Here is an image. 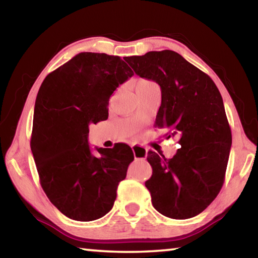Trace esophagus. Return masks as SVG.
<instances>
[{"mask_svg": "<svg viewBox=\"0 0 258 258\" xmlns=\"http://www.w3.org/2000/svg\"><path fill=\"white\" fill-rule=\"evenodd\" d=\"M132 150L134 154V158L139 160H145L147 158L148 150L145 147L141 145H138V143H133L132 145Z\"/></svg>", "mask_w": 258, "mask_h": 258, "instance_id": "obj_1", "label": "esophagus"}]
</instances>
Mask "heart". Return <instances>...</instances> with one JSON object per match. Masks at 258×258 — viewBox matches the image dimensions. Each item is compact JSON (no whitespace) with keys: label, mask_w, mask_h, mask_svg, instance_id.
<instances>
[{"label":"heart","mask_w":258,"mask_h":258,"mask_svg":"<svg viewBox=\"0 0 258 258\" xmlns=\"http://www.w3.org/2000/svg\"><path fill=\"white\" fill-rule=\"evenodd\" d=\"M139 83H150L149 81H146V80H141V81H139ZM138 83V84H139Z\"/></svg>","instance_id":"obj_1"}]
</instances>
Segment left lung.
I'll return each mask as SVG.
<instances>
[{"mask_svg":"<svg viewBox=\"0 0 258 258\" xmlns=\"http://www.w3.org/2000/svg\"><path fill=\"white\" fill-rule=\"evenodd\" d=\"M138 76L156 82L161 104L158 127L178 135L173 158L155 151L147 159L152 175L146 182L154 207L163 215L185 220L205 211L224 182L232 135L221 93L213 80L171 50L126 56Z\"/></svg>","mask_w":258,"mask_h":258,"instance_id":"1","label":"left lung"}]
</instances>
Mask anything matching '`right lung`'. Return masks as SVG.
I'll use <instances>...</instances> for the list:
<instances>
[{
    "label": "right lung",
    "mask_w": 258,
    "mask_h": 258,
    "mask_svg": "<svg viewBox=\"0 0 258 258\" xmlns=\"http://www.w3.org/2000/svg\"><path fill=\"white\" fill-rule=\"evenodd\" d=\"M133 76L119 56L81 52L45 77L34 109L30 148L47 198L75 221L110 211L134 159L127 145H89V126L108 118L109 98Z\"/></svg>",
    "instance_id": "add662e5"
}]
</instances>
